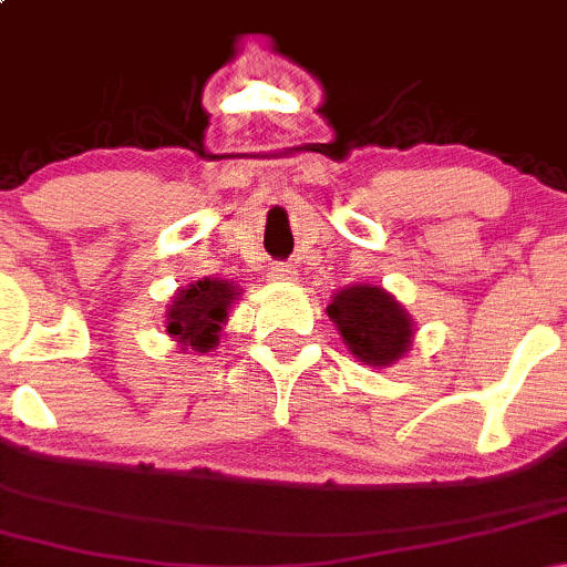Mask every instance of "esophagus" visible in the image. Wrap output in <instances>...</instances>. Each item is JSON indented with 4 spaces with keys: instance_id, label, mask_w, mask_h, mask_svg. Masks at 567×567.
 Instances as JSON below:
<instances>
[{
    "instance_id": "1",
    "label": "esophagus",
    "mask_w": 567,
    "mask_h": 567,
    "mask_svg": "<svg viewBox=\"0 0 567 567\" xmlns=\"http://www.w3.org/2000/svg\"><path fill=\"white\" fill-rule=\"evenodd\" d=\"M292 277H296V269L290 264H275L269 269L271 282H292Z\"/></svg>"
}]
</instances>
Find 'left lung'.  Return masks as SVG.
Masks as SVG:
<instances>
[{
	"label": "left lung",
	"mask_w": 567,
	"mask_h": 567,
	"mask_svg": "<svg viewBox=\"0 0 567 567\" xmlns=\"http://www.w3.org/2000/svg\"><path fill=\"white\" fill-rule=\"evenodd\" d=\"M328 317L351 354L370 368L396 365L413 347V320L392 292L379 285H349L333 292Z\"/></svg>",
	"instance_id": "8db88e82"
}]
</instances>
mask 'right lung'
I'll return each instance as SVG.
<instances>
[{"mask_svg": "<svg viewBox=\"0 0 567 567\" xmlns=\"http://www.w3.org/2000/svg\"><path fill=\"white\" fill-rule=\"evenodd\" d=\"M243 296L239 285L220 277H202L186 285L171 298L165 311L167 336L181 343V349H194L199 354L216 349L229 322L231 306Z\"/></svg>", "mask_w": 567, "mask_h": 567, "instance_id": "add662e5", "label": "right lung"}]
</instances>
